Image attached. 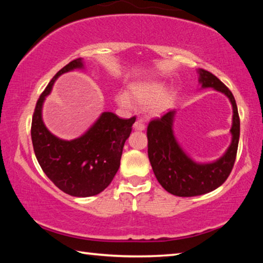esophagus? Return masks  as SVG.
<instances>
[{
	"instance_id": "esophagus-1",
	"label": "esophagus",
	"mask_w": 263,
	"mask_h": 263,
	"mask_svg": "<svg viewBox=\"0 0 263 263\" xmlns=\"http://www.w3.org/2000/svg\"><path fill=\"white\" fill-rule=\"evenodd\" d=\"M133 127H135V130L144 131L145 130V123H144V121H142V119H137V122L135 123Z\"/></svg>"
}]
</instances>
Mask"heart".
Instances as JSON below:
<instances>
[{"mask_svg":"<svg viewBox=\"0 0 263 263\" xmlns=\"http://www.w3.org/2000/svg\"><path fill=\"white\" fill-rule=\"evenodd\" d=\"M164 84L159 81H141L132 83L130 86V95L126 92H119L117 95V102L123 106H130L132 101L138 103H149V111L152 114H162L169 109L173 102L172 92L164 91Z\"/></svg>","mask_w":263,"mask_h":263,"instance_id":"heart-1","label":"heart"}]
</instances>
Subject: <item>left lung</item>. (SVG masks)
Returning a JSON list of instances; mask_svg holds the SVG:
<instances>
[{
  "instance_id": "1",
  "label": "left lung",
  "mask_w": 263,
  "mask_h": 263,
  "mask_svg": "<svg viewBox=\"0 0 263 263\" xmlns=\"http://www.w3.org/2000/svg\"><path fill=\"white\" fill-rule=\"evenodd\" d=\"M198 74L202 88H213L229 97L233 109L231 127L232 141L225 154L216 161L199 163L194 161L176 140L173 131L175 110L168 111L161 118L149 122L147 127L148 159L154 175L163 189L180 197L208 194L224 183L232 172L239 144L240 119L232 92L208 70L198 69Z\"/></svg>"
}]
</instances>
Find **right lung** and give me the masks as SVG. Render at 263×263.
Returning <instances> with one entry per match:
<instances>
[{
  "label": "right lung",
  "instance_id": "1",
  "mask_svg": "<svg viewBox=\"0 0 263 263\" xmlns=\"http://www.w3.org/2000/svg\"><path fill=\"white\" fill-rule=\"evenodd\" d=\"M82 68L83 61L79 58L53 77L37 101L31 125L33 151L43 172L60 190L75 197L95 196L111 183L136 122V117L123 119L106 111L88 131L73 140L52 135L43 122L44 101L60 75Z\"/></svg>",
  "mask_w": 263,
  "mask_h": 263
}]
</instances>
